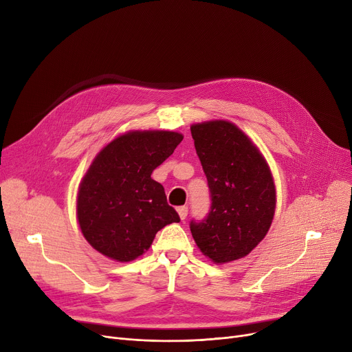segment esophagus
I'll return each instance as SVG.
<instances>
[{"mask_svg": "<svg viewBox=\"0 0 352 352\" xmlns=\"http://www.w3.org/2000/svg\"><path fill=\"white\" fill-rule=\"evenodd\" d=\"M177 211H178V215H179V218H181V219H186V218H187V215H188V208H187L186 206L178 207V208H177Z\"/></svg>", "mask_w": 352, "mask_h": 352, "instance_id": "1", "label": "esophagus"}]
</instances>
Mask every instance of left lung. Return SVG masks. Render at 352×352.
<instances>
[{
  "label": "left lung",
  "instance_id": "1",
  "mask_svg": "<svg viewBox=\"0 0 352 352\" xmlns=\"http://www.w3.org/2000/svg\"><path fill=\"white\" fill-rule=\"evenodd\" d=\"M191 135L211 197L208 215L190 224L194 241L215 264L239 260L263 241L272 223L276 198L270 166L230 121L194 124Z\"/></svg>",
  "mask_w": 352,
  "mask_h": 352
}]
</instances>
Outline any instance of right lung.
Returning <instances> with one entry per match:
<instances>
[{
    "label": "right lung",
    "mask_w": 352,
    "mask_h": 352,
    "mask_svg": "<svg viewBox=\"0 0 352 352\" xmlns=\"http://www.w3.org/2000/svg\"><path fill=\"white\" fill-rule=\"evenodd\" d=\"M182 138L174 131H129L97 154L77 197L78 224L92 248L111 260L133 261L161 228L179 223L151 174Z\"/></svg>",
    "instance_id": "add662e5"
}]
</instances>
